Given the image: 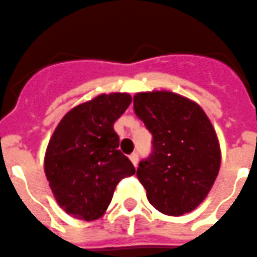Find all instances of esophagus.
I'll return each mask as SVG.
<instances>
[{"label":"esophagus","instance_id":"obj_1","mask_svg":"<svg viewBox=\"0 0 257 257\" xmlns=\"http://www.w3.org/2000/svg\"><path fill=\"white\" fill-rule=\"evenodd\" d=\"M130 160H131V162H133V164H134V166L137 168L138 161H139V155H138L137 152L133 153V155H130Z\"/></svg>","mask_w":257,"mask_h":257}]
</instances>
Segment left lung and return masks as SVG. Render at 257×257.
<instances>
[{
    "instance_id": "8db88e82",
    "label": "left lung",
    "mask_w": 257,
    "mask_h": 257,
    "mask_svg": "<svg viewBox=\"0 0 257 257\" xmlns=\"http://www.w3.org/2000/svg\"><path fill=\"white\" fill-rule=\"evenodd\" d=\"M134 110L152 134V152L138 179L161 213L182 216L205 199L221 164L216 131L196 102L168 91L134 96Z\"/></svg>"
}]
</instances>
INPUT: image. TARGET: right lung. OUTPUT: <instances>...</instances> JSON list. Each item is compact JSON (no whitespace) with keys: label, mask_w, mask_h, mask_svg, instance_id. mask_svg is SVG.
<instances>
[{"label":"right lung","mask_w":257,"mask_h":257,"mask_svg":"<svg viewBox=\"0 0 257 257\" xmlns=\"http://www.w3.org/2000/svg\"><path fill=\"white\" fill-rule=\"evenodd\" d=\"M131 104L128 93L100 95L66 114L48 144L44 169L66 213L85 221L105 213L120 179L135 168L119 151L113 124Z\"/></svg>","instance_id":"obj_1"}]
</instances>
